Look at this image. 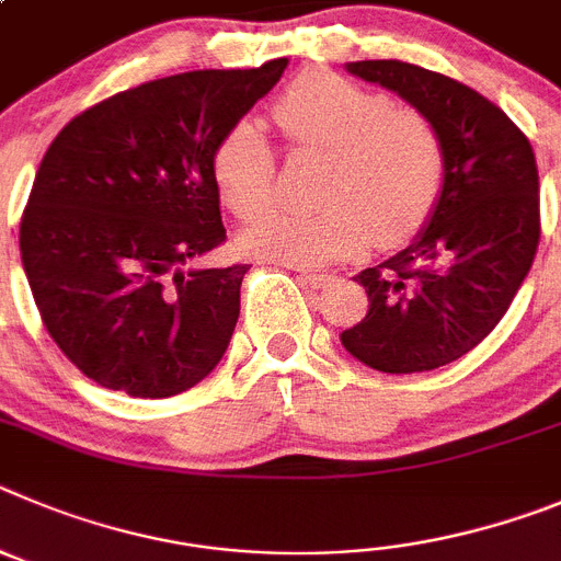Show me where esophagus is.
<instances>
[{
  "instance_id": "obj_1",
  "label": "esophagus",
  "mask_w": 561,
  "mask_h": 561,
  "mask_svg": "<svg viewBox=\"0 0 561 561\" xmlns=\"http://www.w3.org/2000/svg\"><path fill=\"white\" fill-rule=\"evenodd\" d=\"M299 282H301V285H310L312 290H318V287H327V285H330L332 276H327V274H312V271H301Z\"/></svg>"
}]
</instances>
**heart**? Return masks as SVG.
Returning a JSON list of instances; mask_svg holds the SVG:
<instances>
[{
	"label": "heart",
	"mask_w": 561,
	"mask_h": 561,
	"mask_svg": "<svg viewBox=\"0 0 561 561\" xmlns=\"http://www.w3.org/2000/svg\"><path fill=\"white\" fill-rule=\"evenodd\" d=\"M293 153L324 156L316 211H271L240 234L254 260L318 268L360 254L375 240L397 245L416 234L442 198L447 148L431 117L393 108L391 98L332 72L293 80L274 105ZM274 153L260 125H231L211 153V179L237 218L274 201Z\"/></svg>",
	"instance_id": "heart-1"
}]
</instances>
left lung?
<instances>
[{
  "label": "left lung",
  "instance_id": "left-lung-1",
  "mask_svg": "<svg viewBox=\"0 0 561 561\" xmlns=\"http://www.w3.org/2000/svg\"><path fill=\"white\" fill-rule=\"evenodd\" d=\"M442 130V198L408 249L355 276L368 312L341 332L343 350L386 375L447 366L506 316L539 245V175L531 142L476 89L402 64L355 60Z\"/></svg>",
  "mask_w": 561,
  "mask_h": 561
}]
</instances>
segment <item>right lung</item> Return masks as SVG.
Here are the masks:
<instances>
[{
  "label": "right lung",
  "mask_w": 561,
  "mask_h": 561,
  "mask_svg": "<svg viewBox=\"0 0 561 561\" xmlns=\"http://www.w3.org/2000/svg\"><path fill=\"white\" fill-rule=\"evenodd\" d=\"M285 67L150 80L85 108L44 153L22 265L58 350L98 386L161 400L224 357L249 265H190L226 240L211 153Z\"/></svg>",
  "instance_id": "add662e5"
}]
</instances>
